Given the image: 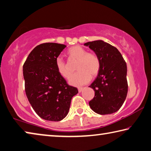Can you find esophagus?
I'll return each mask as SVG.
<instances>
[{
	"instance_id": "1",
	"label": "esophagus",
	"mask_w": 151,
	"mask_h": 151,
	"mask_svg": "<svg viewBox=\"0 0 151 151\" xmlns=\"http://www.w3.org/2000/svg\"><path fill=\"white\" fill-rule=\"evenodd\" d=\"M83 90V88H78V92H82Z\"/></svg>"
}]
</instances>
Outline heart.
Returning a JSON list of instances; mask_svg holds the SVG:
<instances>
[{"instance_id": "1", "label": "heart", "mask_w": 151, "mask_h": 151, "mask_svg": "<svg viewBox=\"0 0 151 151\" xmlns=\"http://www.w3.org/2000/svg\"><path fill=\"white\" fill-rule=\"evenodd\" d=\"M68 56L70 60L78 61L76 70L78 72L72 74L69 79L70 84L73 86H81L88 83L91 78H94L100 70V58L96 54L88 52L83 47L75 45L68 50ZM55 68L61 77L68 79L70 75V70L61 58L55 60Z\"/></svg>"}]
</instances>
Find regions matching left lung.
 <instances>
[{
    "label": "left lung",
    "mask_w": 151,
    "mask_h": 151,
    "mask_svg": "<svg viewBox=\"0 0 151 151\" xmlns=\"http://www.w3.org/2000/svg\"><path fill=\"white\" fill-rule=\"evenodd\" d=\"M84 45L94 51L101 63L97 78L89 86L95 92L89 105L99 114L114 113L121 108L127 96V63L115 47L102 40L88 42Z\"/></svg>",
    "instance_id": "obj_1"
}]
</instances>
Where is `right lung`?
Wrapping results in <instances>:
<instances>
[{
  "label": "right lung",
  "instance_id": "add662e5",
  "mask_svg": "<svg viewBox=\"0 0 151 151\" xmlns=\"http://www.w3.org/2000/svg\"><path fill=\"white\" fill-rule=\"evenodd\" d=\"M65 47L55 43L40 44L23 65L27 97L37 114L46 120H63L68 114L71 98L78 93L56 70L55 60Z\"/></svg>",
  "mask_w": 151,
  "mask_h": 151
}]
</instances>
